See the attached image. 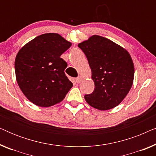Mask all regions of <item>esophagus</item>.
Listing matches in <instances>:
<instances>
[{"label": "esophagus", "instance_id": "1", "mask_svg": "<svg viewBox=\"0 0 156 156\" xmlns=\"http://www.w3.org/2000/svg\"><path fill=\"white\" fill-rule=\"evenodd\" d=\"M82 77H80V76H78V77H76L75 79L76 82L77 83V84H80V83L82 82Z\"/></svg>", "mask_w": 156, "mask_h": 156}]
</instances>
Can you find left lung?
I'll return each instance as SVG.
<instances>
[{
  "mask_svg": "<svg viewBox=\"0 0 156 156\" xmlns=\"http://www.w3.org/2000/svg\"><path fill=\"white\" fill-rule=\"evenodd\" d=\"M78 47L86 55L94 82V90L84 96L87 103L99 110L118 106L133 84L134 67L129 53L112 40L93 35Z\"/></svg>",
  "mask_w": 156,
  "mask_h": 156,
  "instance_id": "obj_1",
  "label": "left lung"
}]
</instances>
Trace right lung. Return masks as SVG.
<instances>
[{
    "instance_id": "right-lung-1",
    "label": "right lung",
    "mask_w": 156,
    "mask_h": 156,
    "mask_svg": "<svg viewBox=\"0 0 156 156\" xmlns=\"http://www.w3.org/2000/svg\"><path fill=\"white\" fill-rule=\"evenodd\" d=\"M72 44L57 33L37 36L17 55V82L35 105L48 107L61 101L73 86L65 73L67 64L60 56Z\"/></svg>"
}]
</instances>
